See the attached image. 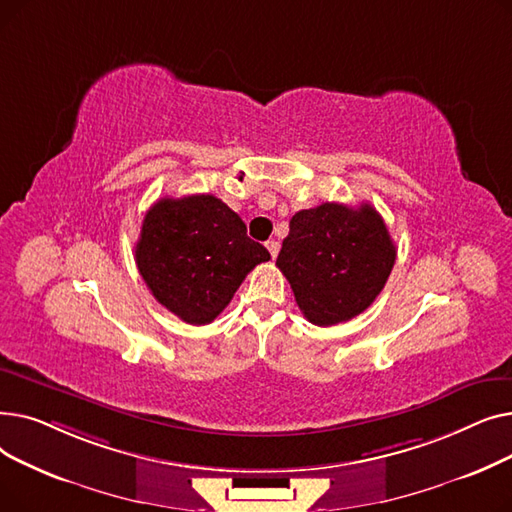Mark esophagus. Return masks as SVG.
Wrapping results in <instances>:
<instances>
[{
    "mask_svg": "<svg viewBox=\"0 0 512 512\" xmlns=\"http://www.w3.org/2000/svg\"><path fill=\"white\" fill-rule=\"evenodd\" d=\"M265 247H267V251H270L272 259L278 257V251H280V242H278V240H267Z\"/></svg>",
    "mask_w": 512,
    "mask_h": 512,
    "instance_id": "esophagus-1",
    "label": "esophagus"
}]
</instances>
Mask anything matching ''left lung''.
Segmentation results:
<instances>
[{"mask_svg":"<svg viewBox=\"0 0 512 512\" xmlns=\"http://www.w3.org/2000/svg\"><path fill=\"white\" fill-rule=\"evenodd\" d=\"M396 261L382 215L369 203H321L292 215L276 259L303 315L328 328L363 313Z\"/></svg>","mask_w":512,"mask_h":512,"instance_id":"obj_1","label":"left lung"}]
</instances>
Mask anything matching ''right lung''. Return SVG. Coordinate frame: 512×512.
I'll return each instance as SVG.
<instances>
[{
  "instance_id": "obj_1",
  "label": "right lung",
  "mask_w": 512,
  "mask_h": 512,
  "mask_svg": "<svg viewBox=\"0 0 512 512\" xmlns=\"http://www.w3.org/2000/svg\"><path fill=\"white\" fill-rule=\"evenodd\" d=\"M134 259L161 305L186 324L205 326L270 253L224 201L188 195L159 199L145 213Z\"/></svg>"
}]
</instances>
